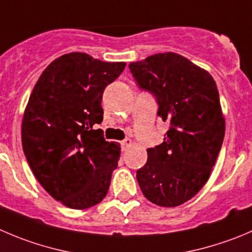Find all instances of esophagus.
I'll return each instance as SVG.
<instances>
[{"label":"esophagus","mask_w":252,"mask_h":252,"mask_svg":"<svg viewBox=\"0 0 252 252\" xmlns=\"http://www.w3.org/2000/svg\"><path fill=\"white\" fill-rule=\"evenodd\" d=\"M131 145H132V140H130V138H126V140H124V141H122V142H121V148H122V151H126L128 147H130Z\"/></svg>","instance_id":"1"}]
</instances>
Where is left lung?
Wrapping results in <instances>:
<instances>
[{"label": "left lung", "mask_w": 252, "mask_h": 252, "mask_svg": "<svg viewBox=\"0 0 252 252\" xmlns=\"http://www.w3.org/2000/svg\"><path fill=\"white\" fill-rule=\"evenodd\" d=\"M128 66L137 85L155 95L158 116L169 125L163 142L147 150L137 182L151 203L178 207L204 187L221 148L225 119L217 84L205 69L172 52Z\"/></svg>", "instance_id": "8db88e82"}]
</instances>
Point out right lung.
Segmentation results:
<instances>
[{
    "label": "right lung",
    "mask_w": 252,
    "mask_h": 252,
    "mask_svg": "<svg viewBox=\"0 0 252 252\" xmlns=\"http://www.w3.org/2000/svg\"><path fill=\"white\" fill-rule=\"evenodd\" d=\"M125 66L68 53L44 69L31 93L23 152L40 186L71 209L94 207L109 190L121 148L94 127L102 121V93Z\"/></svg>",
    "instance_id": "1"
}]
</instances>
